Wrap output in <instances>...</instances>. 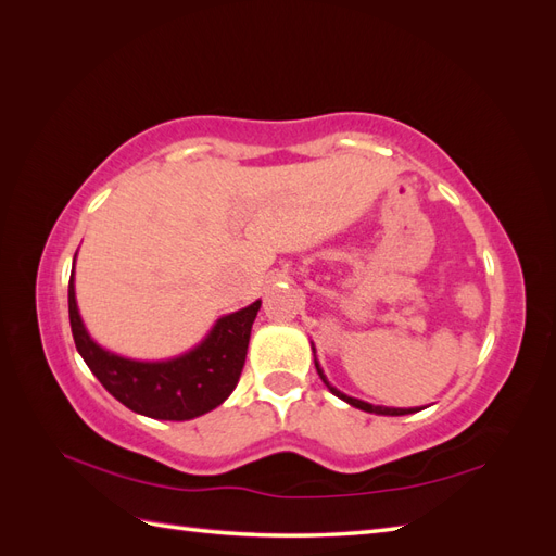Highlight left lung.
Returning a JSON list of instances; mask_svg holds the SVG:
<instances>
[{"instance_id":"obj_1","label":"left lung","mask_w":556,"mask_h":556,"mask_svg":"<svg viewBox=\"0 0 556 556\" xmlns=\"http://www.w3.org/2000/svg\"><path fill=\"white\" fill-rule=\"evenodd\" d=\"M315 368H317V374H319V378L325 380V384L329 387L331 390V394H336L339 399H343V401H348L350 406H355V408H359V410H366V413H376V415H408V413H417V408H408V410H403V408H382V406H371V403H364V401H359V399H352V396H345L343 392H339L336 390V387H331L329 382H327V378H325V374L319 371V366H317V362H315Z\"/></svg>"}]
</instances>
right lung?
I'll list each match as a JSON object with an SVG mask.
<instances>
[{
	"mask_svg": "<svg viewBox=\"0 0 556 556\" xmlns=\"http://www.w3.org/2000/svg\"><path fill=\"white\" fill-rule=\"evenodd\" d=\"M257 311L260 301L217 319L208 339L178 359L134 362L102 350L90 339L76 308L74 274L70 278V323L80 357L109 394L129 410L153 419L182 422L220 406L241 378Z\"/></svg>",
	"mask_w": 556,
	"mask_h": 556,
	"instance_id": "right-lung-1",
	"label": "right lung"
}]
</instances>
